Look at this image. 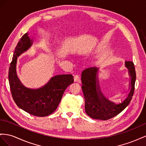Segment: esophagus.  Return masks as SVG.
Returning <instances> with one entry per match:
<instances>
[{
  "mask_svg": "<svg viewBox=\"0 0 146 146\" xmlns=\"http://www.w3.org/2000/svg\"><path fill=\"white\" fill-rule=\"evenodd\" d=\"M74 81H75V82H80V76L78 75V74H76V75H74Z\"/></svg>",
  "mask_w": 146,
  "mask_h": 146,
  "instance_id": "obj_1",
  "label": "esophagus"
}]
</instances>
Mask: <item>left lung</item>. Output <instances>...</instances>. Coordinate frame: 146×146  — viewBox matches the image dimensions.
Instances as JSON below:
<instances>
[{
    "instance_id": "1",
    "label": "left lung",
    "mask_w": 146,
    "mask_h": 146,
    "mask_svg": "<svg viewBox=\"0 0 146 146\" xmlns=\"http://www.w3.org/2000/svg\"><path fill=\"white\" fill-rule=\"evenodd\" d=\"M125 66L131 76V90L127 98L119 105L109 101L102 94L97 76L98 68L91 67L83 71L81 88L85 100V111L90 117L103 120L110 119L120 113L130 103L135 91L136 72L133 62L125 61Z\"/></svg>"
}]
</instances>
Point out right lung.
I'll return each instance as SVG.
<instances>
[{"label":"right lung","instance_id":"1","mask_svg":"<svg viewBox=\"0 0 146 146\" xmlns=\"http://www.w3.org/2000/svg\"><path fill=\"white\" fill-rule=\"evenodd\" d=\"M33 40L26 33L20 39L13 53L8 72V80L12 97L18 107L30 114L44 117L54 112L67 87L74 81L72 74H60L51 78L43 87L31 89L24 87L17 76V57L26 51Z\"/></svg>","mask_w":146,"mask_h":146}]
</instances>
